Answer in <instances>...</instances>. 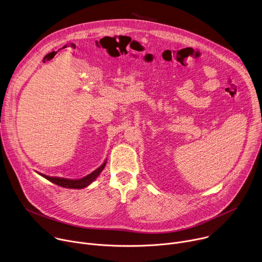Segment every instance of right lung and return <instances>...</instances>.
I'll return each mask as SVG.
<instances>
[{
  "label": "right lung",
  "mask_w": 262,
  "mask_h": 262,
  "mask_svg": "<svg viewBox=\"0 0 262 262\" xmlns=\"http://www.w3.org/2000/svg\"><path fill=\"white\" fill-rule=\"evenodd\" d=\"M106 161L103 162V164L98 167L96 170H94L92 173L86 175L83 178L80 179H69V178H63V177H53V176H48L41 173H38L39 175H41L42 177L47 178L48 180H50L51 182L63 186V188H67V189H84L86 186H88L89 184H91L96 177L101 173V171L103 170V168L105 167Z\"/></svg>",
  "instance_id": "right-lung-1"
}]
</instances>
